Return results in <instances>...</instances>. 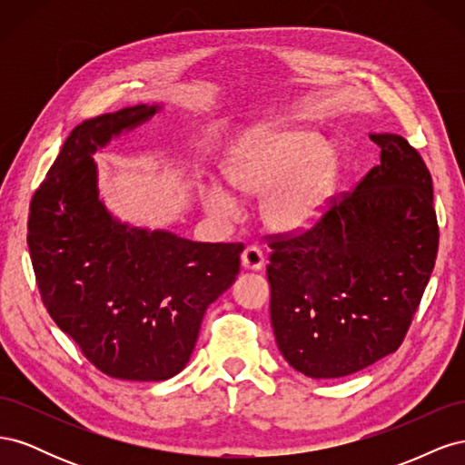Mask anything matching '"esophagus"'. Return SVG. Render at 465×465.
<instances>
[{"instance_id":"obj_1","label":"esophagus","mask_w":465,"mask_h":465,"mask_svg":"<svg viewBox=\"0 0 465 465\" xmlns=\"http://www.w3.org/2000/svg\"><path fill=\"white\" fill-rule=\"evenodd\" d=\"M242 267L244 270H262L263 267V252L258 246H246L242 252Z\"/></svg>"}]
</instances>
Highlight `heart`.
Masks as SVG:
<instances>
[{"mask_svg":"<svg viewBox=\"0 0 465 465\" xmlns=\"http://www.w3.org/2000/svg\"><path fill=\"white\" fill-rule=\"evenodd\" d=\"M229 186L263 195L262 215L281 232L302 231L320 217L335 186L337 164L320 135L301 128H262L241 139L223 161ZM202 200L211 215L229 219L236 200L221 184H209Z\"/></svg>","mask_w":465,"mask_h":465,"instance_id":"b5f03b06","label":"heart"}]
</instances>
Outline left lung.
Here are the masks:
<instances>
[{"mask_svg": "<svg viewBox=\"0 0 465 465\" xmlns=\"http://www.w3.org/2000/svg\"><path fill=\"white\" fill-rule=\"evenodd\" d=\"M380 164L331 195L308 229L267 234L272 326L311 378H341L396 353L439 252L432 178L396 134H372Z\"/></svg>", "mask_w": 465, "mask_h": 465, "instance_id": "obj_1", "label": "left lung"}]
</instances>
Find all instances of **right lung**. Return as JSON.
Here are the masks:
<instances>
[{
    "instance_id": "add662e5",
    "label": "right lung",
    "mask_w": 465,
    "mask_h": 465,
    "mask_svg": "<svg viewBox=\"0 0 465 465\" xmlns=\"http://www.w3.org/2000/svg\"><path fill=\"white\" fill-rule=\"evenodd\" d=\"M157 112L137 104L69 134L29 211V250L48 314L106 376L159 382L186 367L207 306L241 272L242 242H192L112 221L91 153Z\"/></svg>"
}]
</instances>
